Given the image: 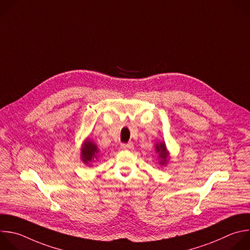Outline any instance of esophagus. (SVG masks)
I'll return each mask as SVG.
<instances>
[{"label": "esophagus", "instance_id": "obj_1", "mask_svg": "<svg viewBox=\"0 0 250 250\" xmlns=\"http://www.w3.org/2000/svg\"><path fill=\"white\" fill-rule=\"evenodd\" d=\"M120 147H121V149H124V150H132L134 148V146H133V144L131 142H129V143H123V144H121Z\"/></svg>", "mask_w": 250, "mask_h": 250}]
</instances>
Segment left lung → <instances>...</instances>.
<instances>
[{"label": "left lung", "instance_id": "left-lung-1", "mask_svg": "<svg viewBox=\"0 0 250 250\" xmlns=\"http://www.w3.org/2000/svg\"><path fill=\"white\" fill-rule=\"evenodd\" d=\"M155 151L157 154V160L160 167H165L170 160V152L166 146L165 141H159L155 144Z\"/></svg>", "mask_w": 250, "mask_h": 250}]
</instances>
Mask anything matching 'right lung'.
Instances as JSON below:
<instances>
[{"instance_id":"1","label":"right lung","mask_w":250,"mask_h":250,"mask_svg":"<svg viewBox=\"0 0 250 250\" xmlns=\"http://www.w3.org/2000/svg\"><path fill=\"white\" fill-rule=\"evenodd\" d=\"M99 152L100 150L98 146L95 144V142H93L89 138H86L81 144L80 160L83 164H85L86 166H90L91 167L92 162H95V160H97Z\"/></svg>"}]
</instances>
